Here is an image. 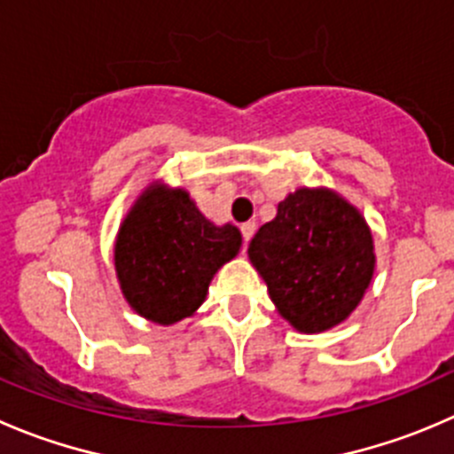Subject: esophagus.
<instances>
[{"label":"esophagus","mask_w":454,"mask_h":454,"mask_svg":"<svg viewBox=\"0 0 454 454\" xmlns=\"http://www.w3.org/2000/svg\"><path fill=\"white\" fill-rule=\"evenodd\" d=\"M254 222H246V223H241V235H244V241L246 244H248L250 239H253V235H254Z\"/></svg>","instance_id":"34e87169"}]
</instances>
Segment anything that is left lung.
<instances>
[{"label":"left lung","mask_w":454,"mask_h":454,"mask_svg":"<svg viewBox=\"0 0 454 454\" xmlns=\"http://www.w3.org/2000/svg\"><path fill=\"white\" fill-rule=\"evenodd\" d=\"M277 312L297 333L317 334L348 319L375 275L366 217L325 186H301L277 206L248 246Z\"/></svg>","instance_id":"1"}]
</instances>
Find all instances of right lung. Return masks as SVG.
Listing matches in <instances>:
<instances>
[{
    "label": "right lung",
    "mask_w": 454,
    "mask_h": 454,
    "mask_svg": "<svg viewBox=\"0 0 454 454\" xmlns=\"http://www.w3.org/2000/svg\"><path fill=\"white\" fill-rule=\"evenodd\" d=\"M241 232L200 213L191 192L161 179L148 184L115 237V272L129 306L173 325L206 301L215 272L237 257Z\"/></svg>",
    "instance_id": "obj_1"
}]
</instances>
